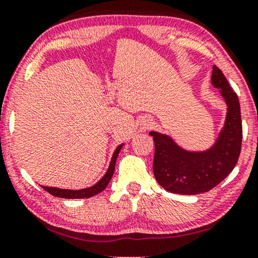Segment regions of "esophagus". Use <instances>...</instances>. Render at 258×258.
<instances>
[{"label":"esophagus","instance_id":"esophagus-1","mask_svg":"<svg viewBox=\"0 0 258 258\" xmlns=\"http://www.w3.org/2000/svg\"><path fill=\"white\" fill-rule=\"evenodd\" d=\"M151 124H153V122H151V121H149V122H148V123H147V124H146V125H147V126H150Z\"/></svg>","mask_w":258,"mask_h":258}]
</instances>
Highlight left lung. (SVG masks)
Instances as JSON below:
<instances>
[{
  "mask_svg": "<svg viewBox=\"0 0 258 258\" xmlns=\"http://www.w3.org/2000/svg\"><path fill=\"white\" fill-rule=\"evenodd\" d=\"M211 83L228 105L225 124L216 143L203 153L179 148L169 136L151 132L155 142L154 175L167 191L182 195L207 192L223 181L237 163L242 147V119L237 94L221 69L213 67Z\"/></svg>",
  "mask_w": 258,
  "mask_h": 258,
  "instance_id": "obj_1",
  "label": "left lung"
}]
</instances>
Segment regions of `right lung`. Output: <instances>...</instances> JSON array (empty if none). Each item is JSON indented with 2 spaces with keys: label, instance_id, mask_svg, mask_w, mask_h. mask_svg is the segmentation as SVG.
Listing matches in <instances>:
<instances>
[{
  "label": "right lung",
  "instance_id": "1",
  "mask_svg": "<svg viewBox=\"0 0 258 258\" xmlns=\"http://www.w3.org/2000/svg\"><path fill=\"white\" fill-rule=\"evenodd\" d=\"M123 144L118 146L116 148L114 155H112L110 165H109L108 171L105 172V175L100 179L96 184L90 186V188L87 189H82V190H67V189H58V188H48V186H42L45 191H48L49 194H51L52 196L56 197H62V199H88V197H93L95 195H97L98 192H101L102 190L105 189V186L108 185V183L110 182V179L114 175L115 171V163H116V158H117L119 150H121Z\"/></svg>",
  "mask_w": 258,
  "mask_h": 258
}]
</instances>
